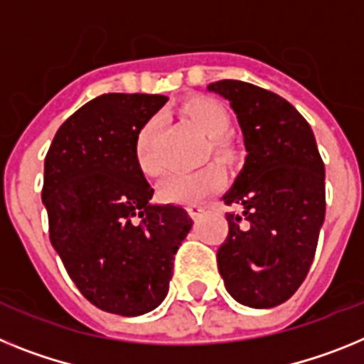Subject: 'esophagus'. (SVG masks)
<instances>
[{"label":"esophagus","mask_w":364,"mask_h":364,"mask_svg":"<svg viewBox=\"0 0 364 364\" xmlns=\"http://www.w3.org/2000/svg\"><path fill=\"white\" fill-rule=\"evenodd\" d=\"M186 210H188V214H191L192 218H200L201 214H203V207H201V205H188Z\"/></svg>","instance_id":"esophagus-1"}]
</instances>
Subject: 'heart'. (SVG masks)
Here are the masks:
<instances>
[{
    "instance_id": "1",
    "label": "heart",
    "mask_w": 364,
    "mask_h": 364,
    "mask_svg": "<svg viewBox=\"0 0 364 364\" xmlns=\"http://www.w3.org/2000/svg\"><path fill=\"white\" fill-rule=\"evenodd\" d=\"M179 115L191 122L203 137L208 139V151L223 164L235 163L236 150L227 135L232 128V119L227 107L210 97H188L178 107ZM157 121L150 119L139 129L135 137V161L139 170L156 178L161 173V163L156 154ZM225 176L218 164L210 163L191 173H173L159 185V198L164 203L196 205L223 186Z\"/></svg>"
}]
</instances>
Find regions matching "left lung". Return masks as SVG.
Here are the masks:
<instances>
[{"label": "left lung", "instance_id": "left-lung-1", "mask_svg": "<svg viewBox=\"0 0 364 364\" xmlns=\"http://www.w3.org/2000/svg\"><path fill=\"white\" fill-rule=\"evenodd\" d=\"M208 91L230 102L247 150L223 196L229 235L218 249L225 289L249 308H274L304 282L326 213L324 163L311 126L286 99L242 80Z\"/></svg>", "mask_w": 364, "mask_h": 364}]
</instances>
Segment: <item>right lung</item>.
I'll return each instance as SVG.
<instances>
[{"instance_id":"right-lung-1","label":"right lung","mask_w":364,"mask_h":364,"mask_svg":"<svg viewBox=\"0 0 364 364\" xmlns=\"http://www.w3.org/2000/svg\"><path fill=\"white\" fill-rule=\"evenodd\" d=\"M163 95L107 93L73 113L46 156L49 238L75 286L107 314L137 317L168 293L173 255L192 227L178 205L150 203L135 137Z\"/></svg>"}]
</instances>
